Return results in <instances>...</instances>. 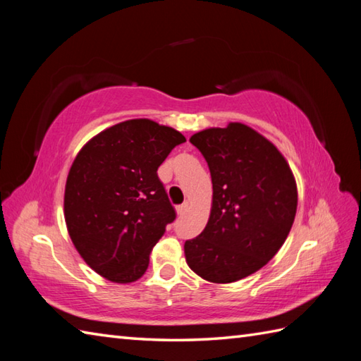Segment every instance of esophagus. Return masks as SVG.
Here are the masks:
<instances>
[{"label":"esophagus","instance_id":"34e87169","mask_svg":"<svg viewBox=\"0 0 361 361\" xmlns=\"http://www.w3.org/2000/svg\"><path fill=\"white\" fill-rule=\"evenodd\" d=\"M186 209H188V203H183L180 206H176V214H178V216H183V214L186 212Z\"/></svg>","mask_w":361,"mask_h":361}]
</instances>
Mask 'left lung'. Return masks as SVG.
Here are the masks:
<instances>
[{"instance_id":"obj_1","label":"left lung","mask_w":361,"mask_h":361,"mask_svg":"<svg viewBox=\"0 0 361 361\" xmlns=\"http://www.w3.org/2000/svg\"><path fill=\"white\" fill-rule=\"evenodd\" d=\"M212 178L208 225L186 240L189 268L228 283L260 270L286 242L295 221L298 190L282 153L256 130L229 122L190 136Z\"/></svg>"}]
</instances>
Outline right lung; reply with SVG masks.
Instances as JSON below:
<instances>
[{
	"instance_id": "obj_1",
	"label": "right lung",
	"mask_w": 361,
	"mask_h": 361,
	"mask_svg": "<svg viewBox=\"0 0 361 361\" xmlns=\"http://www.w3.org/2000/svg\"><path fill=\"white\" fill-rule=\"evenodd\" d=\"M186 137L150 119H130L90 140L65 186V221L75 250L105 279L128 283L176 214L158 167Z\"/></svg>"
}]
</instances>
